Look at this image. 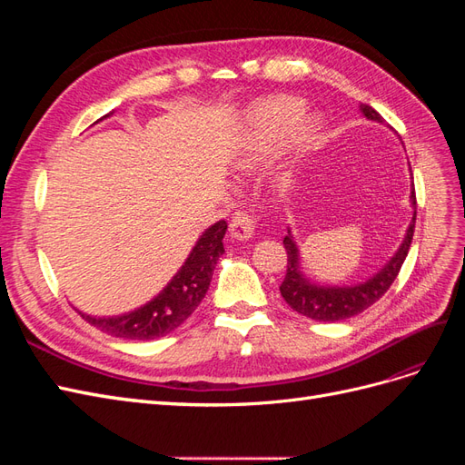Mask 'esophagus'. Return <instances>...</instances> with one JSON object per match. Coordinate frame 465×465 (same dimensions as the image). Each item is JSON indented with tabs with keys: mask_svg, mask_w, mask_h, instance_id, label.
<instances>
[{
	"mask_svg": "<svg viewBox=\"0 0 465 465\" xmlns=\"http://www.w3.org/2000/svg\"><path fill=\"white\" fill-rule=\"evenodd\" d=\"M229 232L236 241H250V238L254 236V219L244 213V211H238L231 221Z\"/></svg>",
	"mask_w": 465,
	"mask_h": 465,
	"instance_id": "esophagus-1",
	"label": "esophagus"
}]
</instances>
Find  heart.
<instances>
[{
	"label": "heart",
	"instance_id": "1",
	"mask_svg": "<svg viewBox=\"0 0 465 465\" xmlns=\"http://www.w3.org/2000/svg\"><path fill=\"white\" fill-rule=\"evenodd\" d=\"M320 137L322 122L314 114H304L301 98L277 96L254 110L238 143L234 164L241 171H254L285 143L283 159L272 171V184L289 190L294 184L299 163L318 149Z\"/></svg>",
	"mask_w": 465,
	"mask_h": 465
}]
</instances>
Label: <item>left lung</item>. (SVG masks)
<instances>
[{"label": "left lung", "instance_id": "8db88e82", "mask_svg": "<svg viewBox=\"0 0 465 465\" xmlns=\"http://www.w3.org/2000/svg\"><path fill=\"white\" fill-rule=\"evenodd\" d=\"M359 110L367 120L384 124L382 116H380L372 106L361 104ZM410 203L413 207V217L410 221V227H407L403 234L401 244L398 246L396 252H393V256L380 267L372 277L364 279L355 285H323L308 277L302 267L299 242L294 241L289 227L283 241L287 250V273H285L283 283L279 287L281 297L285 299V302L292 308L294 312H299L306 318H312L316 322H340L367 311L369 306H372L390 289L393 281H396L401 265L407 258V252H410V246L413 241V231H415V215H417L413 182H411Z\"/></svg>", "mask_w": 465, "mask_h": 465}]
</instances>
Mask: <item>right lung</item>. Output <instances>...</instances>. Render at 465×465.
Returning <instances> with one entry per match:
<instances>
[{"label": "right lung", "instance_id": "add662e5", "mask_svg": "<svg viewBox=\"0 0 465 465\" xmlns=\"http://www.w3.org/2000/svg\"><path fill=\"white\" fill-rule=\"evenodd\" d=\"M112 114L114 112H110L104 118ZM224 232H227V221H217L205 229L174 277L168 281L157 297H153L143 306L118 316H91L81 311L79 314L91 326L106 331L108 335L124 337V340L147 341L174 331L203 301L215 265L224 254Z\"/></svg>", "mask_w": 465, "mask_h": 465}]
</instances>
